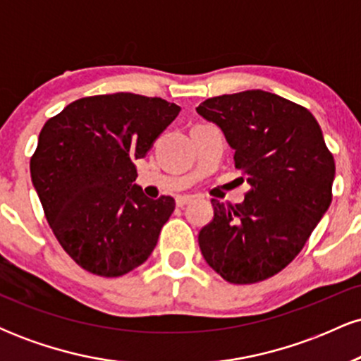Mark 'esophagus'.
I'll list each match as a JSON object with an SVG mask.
<instances>
[{"label":"esophagus","mask_w":361,"mask_h":361,"mask_svg":"<svg viewBox=\"0 0 361 361\" xmlns=\"http://www.w3.org/2000/svg\"><path fill=\"white\" fill-rule=\"evenodd\" d=\"M190 202V197H178L176 198V205L178 207H185L186 204H188Z\"/></svg>","instance_id":"1"}]
</instances>
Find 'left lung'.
Returning <instances> with one entry per match:
<instances>
[{
    "label": "left lung",
    "mask_w": 361,
    "mask_h": 361,
    "mask_svg": "<svg viewBox=\"0 0 361 361\" xmlns=\"http://www.w3.org/2000/svg\"><path fill=\"white\" fill-rule=\"evenodd\" d=\"M197 111L222 128L250 183L243 204L212 198L214 219L198 233L200 251L229 283H258L292 263L329 209L334 157L314 115L279 94H222Z\"/></svg>",
    "instance_id": "8db88e82"
}]
</instances>
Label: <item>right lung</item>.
<instances>
[{"instance_id": "1", "label": "right lung", "mask_w": 361, "mask_h": 361, "mask_svg": "<svg viewBox=\"0 0 361 361\" xmlns=\"http://www.w3.org/2000/svg\"><path fill=\"white\" fill-rule=\"evenodd\" d=\"M180 106L135 93L85 97L45 122L30 175L45 219L71 258L94 275L122 276L156 247L175 210L134 185L146 156Z\"/></svg>"}]
</instances>
